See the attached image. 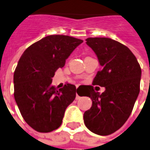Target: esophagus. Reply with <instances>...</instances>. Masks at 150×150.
<instances>
[{"instance_id": "1", "label": "esophagus", "mask_w": 150, "mask_h": 150, "mask_svg": "<svg viewBox=\"0 0 150 150\" xmlns=\"http://www.w3.org/2000/svg\"><path fill=\"white\" fill-rule=\"evenodd\" d=\"M80 99V96L77 94V93H76V100H79Z\"/></svg>"}]
</instances>
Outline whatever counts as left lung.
<instances>
[{
  "label": "left lung",
  "instance_id": "obj_1",
  "mask_svg": "<svg viewBox=\"0 0 150 150\" xmlns=\"http://www.w3.org/2000/svg\"><path fill=\"white\" fill-rule=\"evenodd\" d=\"M87 45L97 55L102 69L93 84L105 87L102 94L87 87L92 106L83 114L85 125L100 136H108L129 118L139 94L141 67L129 48L109 38H88Z\"/></svg>",
  "mask_w": 150,
  "mask_h": 150
}]
</instances>
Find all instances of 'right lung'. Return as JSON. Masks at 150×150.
Wrapping results in <instances>:
<instances>
[{
  "instance_id": "right-lung-1",
  "label": "right lung",
  "mask_w": 150,
  "mask_h": 150,
  "mask_svg": "<svg viewBox=\"0 0 150 150\" xmlns=\"http://www.w3.org/2000/svg\"><path fill=\"white\" fill-rule=\"evenodd\" d=\"M82 42L68 35H48L21 55L14 74V99L24 120L35 131L50 132L58 129L66 108L76 98L74 85L67 83L57 90L52 78Z\"/></svg>"
}]
</instances>
